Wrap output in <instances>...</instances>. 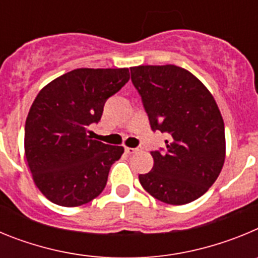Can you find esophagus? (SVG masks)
Here are the masks:
<instances>
[{"label": "esophagus", "instance_id": "esophagus-1", "mask_svg": "<svg viewBox=\"0 0 258 258\" xmlns=\"http://www.w3.org/2000/svg\"><path fill=\"white\" fill-rule=\"evenodd\" d=\"M138 151H142V147H141V146H138V147H136V149H132V147H126V149H125V152L129 155L137 154Z\"/></svg>", "mask_w": 258, "mask_h": 258}]
</instances>
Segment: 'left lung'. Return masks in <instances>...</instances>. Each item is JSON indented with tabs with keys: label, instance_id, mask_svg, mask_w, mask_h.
I'll return each mask as SVG.
<instances>
[{
	"label": "left lung",
	"instance_id": "1",
	"mask_svg": "<svg viewBox=\"0 0 258 258\" xmlns=\"http://www.w3.org/2000/svg\"><path fill=\"white\" fill-rule=\"evenodd\" d=\"M154 132L166 133L165 149L151 151V172L140 174L150 195L182 206L208 191L225 163V125L217 103L197 77L177 66L132 67Z\"/></svg>",
	"mask_w": 258,
	"mask_h": 258
}]
</instances>
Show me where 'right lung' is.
<instances>
[{
    "mask_svg": "<svg viewBox=\"0 0 258 258\" xmlns=\"http://www.w3.org/2000/svg\"><path fill=\"white\" fill-rule=\"evenodd\" d=\"M129 81L127 68H77L52 80L27 116L24 149L38 190L54 204L77 207L106 187L124 147L90 140L109 97Z\"/></svg>",
    "mask_w": 258,
    "mask_h": 258,
    "instance_id": "right-lung-1",
    "label": "right lung"
}]
</instances>
